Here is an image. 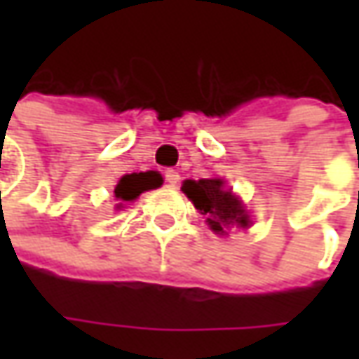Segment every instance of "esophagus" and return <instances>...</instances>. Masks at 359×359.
Here are the masks:
<instances>
[{
    "label": "esophagus",
    "mask_w": 359,
    "mask_h": 359,
    "mask_svg": "<svg viewBox=\"0 0 359 359\" xmlns=\"http://www.w3.org/2000/svg\"><path fill=\"white\" fill-rule=\"evenodd\" d=\"M165 182H168L170 186H175V184L180 182V173L175 172V170H168V172H165Z\"/></svg>",
    "instance_id": "esophagus-1"
}]
</instances>
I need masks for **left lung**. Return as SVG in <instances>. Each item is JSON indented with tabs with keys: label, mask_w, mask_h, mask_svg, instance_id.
I'll use <instances>...</instances> for the list:
<instances>
[{
	"label": "left lung",
	"mask_w": 359,
	"mask_h": 359,
	"mask_svg": "<svg viewBox=\"0 0 359 359\" xmlns=\"http://www.w3.org/2000/svg\"><path fill=\"white\" fill-rule=\"evenodd\" d=\"M182 191L194 201V205L201 214L208 215L210 228L217 233H224V228L233 224L240 228L250 226V215L241 208L240 200L233 198L231 191L224 187L222 180H186Z\"/></svg>",
	"instance_id": "8db88e82"
}]
</instances>
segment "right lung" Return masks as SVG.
Returning a JSON list of instances; mask_svg holds the SVG:
<instances>
[{
	"label": "right lung",
	"instance_id": "right-lung-1",
	"mask_svg": "<svg viewBox=\"0 0 359 359\" xmlns=\"http://www.w3.org/2000/svg\"><path fill=\"white\" fill-rule=\"evenodd\" d=\"M161 175L158 172H140V173H128L119 180L116 187V198L121 201L135 200L140 194H144L147 189H156L161 186Z\"/></svg>",
	"mask_w": 359,
	"mask_h": 359
}]
</instances>
